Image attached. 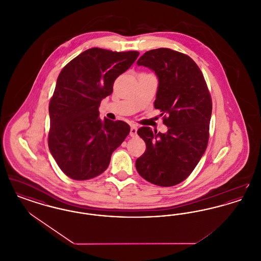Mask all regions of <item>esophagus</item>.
<instances>
[{
  "label": "esophagus",
  "instance_id": "1",
  "mask_svg": "<svg viewBox=\"0 0 261 261\" xmlns=\"http://www.w3.org/2000/svg\"><path fill=\"white\" fill-rule=\"evenodd\" d=\"M137 128L136 125H131V129H130V136L136 137L137 136Z\"/></svg>",
  "mask_w": 261,
  "mask_h": 261
}]
</instances>
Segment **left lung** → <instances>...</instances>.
<instances>
[{"instance_id": "1", "label": "left lung", "mask_w": 261, "mask_h": 261, "mask_svg": "<svg viewBox=\"0 0 261 261\" xmlns=\"http://www.w3.org/2000/svg\"><path fill=\"white\" fill-rule=\"evenodd\" d=\"M159 78L154 108L161 110L168 131L163 134L141 127L138 135L146 151L136 161L145 180L175 186L193 172L204 153L210 137L212 101L204 77L189 56L160 48L146 51L137 62Z\"/></svg>"}]
</instances>
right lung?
<instances>
[{"instance_id": "1", "label": "right lung", "mask_w": 261, "mask_h": 261, "mask_svg": "<svg viewBox=\"0 0 261 261\" xmlns=\"http://www.w3.org/2000/svg\"><path fill=\"white\" fill-rule=\"evenodd\" d=\"M139 51L92 48L68 62L58 77L49 105L48 144L62 172L74 180L102 173L112 153L130 132L124 121L99 118L100 100L115 79L136 61Z\"/></svg>"}]
</instances>
